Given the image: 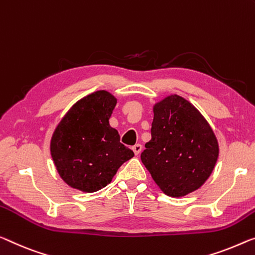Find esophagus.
Wrapping results in <instances>:
<instances>
[{
	"label": "esophagus",
	"mask_w": 255,
	"mask_h": 255,
	"mask_svg": "<svg viewBox=\"0 0 255 255\" xmlns=\"http://www.w3.org/2000/svg\"><path fill=\"white\" fill-rule=\"evenodd\" d=\"M141 149H142V146H141L140 143H136V144H134V146L132 147V150L134 151V154H135V155H139V154H140V151H141Z\"/></svg>",
	"instance_id": "1"
}]
</instances>
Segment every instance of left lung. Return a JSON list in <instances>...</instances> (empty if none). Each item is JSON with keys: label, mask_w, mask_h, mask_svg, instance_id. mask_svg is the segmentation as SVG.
<instances>
[{"label": "left lung", "mask_w": 255, "mask_h": 255, "mask_svg": "<svg viewBox=\"0 0 255 255\" xmlns=\"http://www.w3.org/2000/svg\"><path fill=\"white\" fill-rule=\"evenodd\" d=\"M151 140L141 162L164 194L183 197L204 185L219 157L217 136L201 112L170 95L152 106Z\"/></svg>", "instance_id": "obj_1"}]
</instances>
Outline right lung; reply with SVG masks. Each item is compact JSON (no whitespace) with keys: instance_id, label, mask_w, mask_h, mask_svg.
<instances>
[{"instance_id":"right-lung-1","label":"right lung","mask_w":255,"mask_h":255,"mask_svg":"<svg viewBox=\"0 0 255 255\" xmlns=\"http://www.w3.org/2000/svg\"><path fill=\"white\" fill-rule=\"evenodd\" d=\"M117 99L98 90L76 101L54 128L50 152L60 178L74 189L95 193L112 182L134 152L109 124Z\"/></svg>"}]
</instances>
